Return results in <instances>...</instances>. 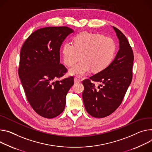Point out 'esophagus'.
Wrapping results in <instances>:
<instances>
[{
    "mask_svg": "<svg viewBox=\"0 0 152 152\" xmlns=\"http://www.w3.org/2000/svg\"><path fill=\"white\" fill-rule=\"evenodd\" d=\"M74 80H75V83H77V82H80V79H79L78 77H75V79H74Z\"/></svg>",
    "mask_w": 152,
    "mask_h": 152,
    "instance_id": "esophagus-1",
    "label": "esophagus"
}]
</instances>
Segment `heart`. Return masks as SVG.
I'll use <instances>...</instances> for the list:
<instances>
[{
	"label": "heart",
	"mask_w": 152,
	"mask_h": 152,
	"mask_svg": "<svg viewBox=\"0 0 152 152\" xmlns=\"http://www.w3.org/2000/svg\"><path fill=\"white\" fill-rule=\"evenodd\" d=\"M115 49L112 39L99 33L82 32L74 37L73 43L64 44L62 58L66 65L72 66L80 57L82 60L70 69L69 73L82 77L91 70L94 72L104 70L112 62Z\"/></svg>",
	"instance_id": "b5f03b06"
}]
</instances>
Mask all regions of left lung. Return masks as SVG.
Returning a JSON list of instances; mask_svg holds the SVG:
<instances>
[{
  "mask_svg": "<svg viewBox=\"0 0 152 152\" xmlns=\"http://www.w3.org/2000/svg\"><path fill=\"white\" fill-rule=\"evenodd\" d=\"M119 39V49L115 59L104 70L82 81V99L87 112L94 118H104L121 105L132 80L133 50L126 37L113 26ZM103 84L96 89L91 80Z\"/></svg>",
  "mask_w": 152,
  "mask_h": 152,
  "instance_id": "8db88e82",
  "label": "left lung"
}]
</instances>
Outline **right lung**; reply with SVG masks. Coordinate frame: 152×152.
Wrapping results in <instances>:
<instances>
[{
    "mask_svg": "<svg viewBox=\"0 0 152 152\" xmlns=\"http://www.w3.org/2000/svg\"><path fill=\"white\" fill-rule=\"evenodd\" d=\"M74 31L67 26H49L33 32L20 53L19 76L27 100L40 116L51 119L65 109L66 96L74 84L73 76L62 77L66 68L60 64L64 40Z\"/></svg>",
    "mask_w": 152,
    "mask_h": 152,
    "instance_id": "1",
    "label": "right lung"
}]
</instances>
